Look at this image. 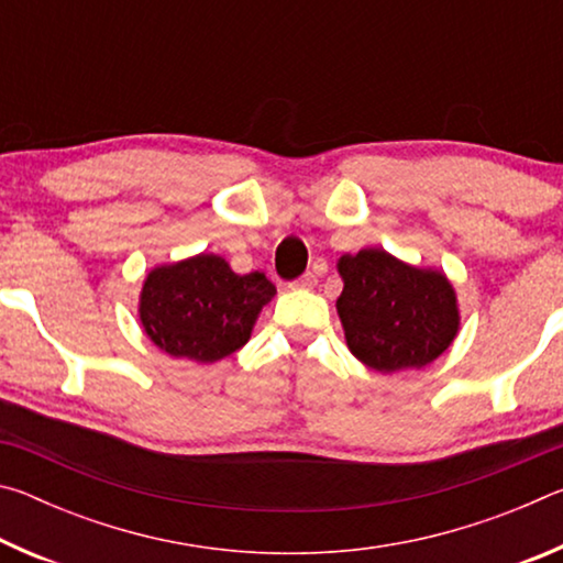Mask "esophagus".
Returning <instances> with one entry per match:
<instances>
[{
	"label": "esophagus",
	"instance_id": "1",
	"mask_svg": "<svg viewBox=\"0 0 563 563\" xmlns=\"http://www.w3.org/2000/svg\"><path fill=\"white\" fill-rule=\"evenodd\" d=\"M316 285H318V275H316V273H305L300 280H295V283H292V288L310 290V288H316Z\"/></svg>",
	"mask_w": 563,
	"mask_h": 563
}]
</instances>
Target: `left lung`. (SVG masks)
Here are the masks:
<instances>
[{
  "label": "left lung",
  "mask_w": 563,
  "mask_h": 563,
  "mask_svg": "<svg viewBox=\"0 0 563 563\" xmlns=\"http://www.w3.org/2000/svg\"><path fill=\"white\" fill-rule=\"evenodd\" d=\"M338 316L362 365L389 375L422 369L460 332V302L442 271L417 268L383 247H362L338 261Z\"/></svg>",
  "instance_id": "8db88e82"
}]
</instances>
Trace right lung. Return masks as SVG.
Wrapping results in <instances>:
<instances>
[{
  "label": "right lung",
  "mask_w": 563,
  "mask_h": 563,
  "mask_svg": "<svg viewBox=\"0 0 563 563\" xmlns=\"http://www.w3.org/2000/svg\"><path fill=\"white\" fill-rule=\"evenodd\" d=\"M275 285L263 273H233L225 258H194L156 265L139 295V320L158 350L178 360L211 365L241 350Z\"/></svg>",
  "instance_id": "right-lung-1"
}]
</instances>
